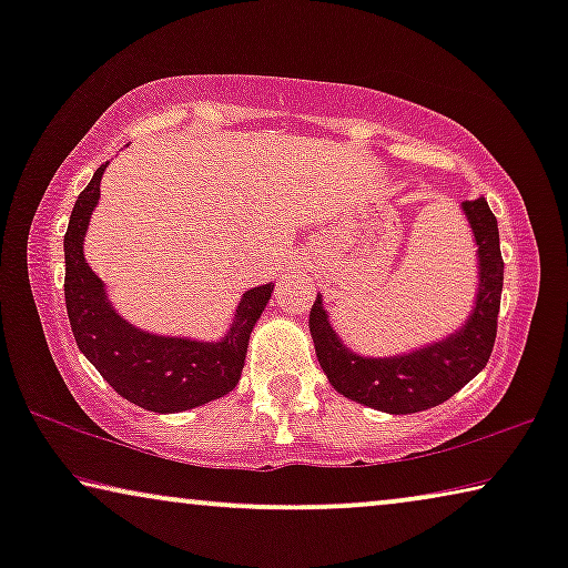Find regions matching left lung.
<instances>
[{
    "instance_id": "1",
    "label": "left lung",
    "mask_w": 568,
    "mask_h": 568,
    "mask_svg": "<svg viewBox=\"0 0 568 568\" xmlns=\"http://www.w3.org/2000/svg\"><path fill=\"white\" fill-rule=\"evenodd\" d=\"M460 209L476 243L478 290L468 321L445 338L414 352L362 356L333 331L323 294H317L310 310V336L325 377L348 400L385 414H416L453 398L486 367L496 338L504 284L499 224L484 196L463 201Z\"/></svg>"
}]
</instances>
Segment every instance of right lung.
<instances>
[{"label": "right lung", "mask_w": 568, "mask_h": 568, "mask_svg": "<svg viewBox=\"0 0 568 568\" xmlns=\"http://www.w3.org/2000/svg\"><path fill=\"white\" fill-rule=\"evenodd\" d=\"M105 168L108 162L77 196L64 235V297L77 346L105 383L139 408L178 414L222 398L237 385L253 325L266 310L274 284L253 286L240 297L230 331L220 341L160 336L123 321L82 251Z\"/></svg>", "instance_id": "add662e5"}]
</instances>
